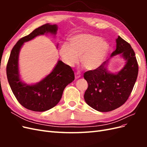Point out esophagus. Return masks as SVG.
I'll return each mask as SVG.
<instances>
[{
  "label": "esophagus",
  "mask_w": 147,
  "mask_h": 147,
  "mask_svg": "<svg viewBox=\"0 0 147 147\" xmlns=\"http://www.w3.org/2000/svg\"><path fill=\"white\" fill-rule=\"evenodd\" d=\"M75 78L78 79V78H79L80 77H81V75H80V74L78 72H77V73L75 74Z\"/></svg>",
  "instance_id": "obj_1"
}]
</instances>
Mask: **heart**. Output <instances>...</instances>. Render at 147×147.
Masks as SVG:
<instances>
[{
  "label": "heart",
  "mask_w": 147,
  "mask_h": 147,
  "mask_svg": "<svg viewBox=\"0 0 147 147\" xmlns=\"http://www.w3.org/2000/svg\"><path fill=\"white\" fill-rule=\"evenodd\" d=\"M109 43L105 39L89 34H80L69 38L68 45L59 48V55L64 63L74 67L80 61L88 70L98 69L103 64L110 50Z\"/></svg>",
  "instance_id": "1"
}]
</instances>
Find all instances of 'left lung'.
<instances>
[{
	"instance_id": "left-lung-1",
	"label": "left lung",
	"mask_w": 147,
	"mask_h": 147,
	"mask_svg": "<svg viewBox=\"0 0 147 147\" xmlns=\"http://www.w3.org/2000/svg\"><path fill=\"white\" fill-rule=\"evenodd\" d=\"M117 47L110 57L120 55L126 64L118 73L107 70L110 59L98 69L84 74L88 84L84 99L91 107L99 112H110L123 105L128 99L137 78L139 67L135 53L131 45L118 36Z\"/></svg>"
}]
</instances>
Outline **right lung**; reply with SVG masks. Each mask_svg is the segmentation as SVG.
<instances>
[{
	"label": "right lung",
	"mask_w": 147,
	"mask_h": 147,
	"mask_svg": "<svg viewBox=\"0 0 147 147\" xmlns=\"http://www.w3.org/2000/svg\"><path fill=\"white\" fill-rule=\"evenodd\" d=\"M57 30L56 24L48 23L21 38L12 48L7 65V79L13 94L21 105L34 112H45L58 104L65 88L74 80V72L70 66L59 60L52 72L40 82L26 84L20 77L19 53L24 42L45 34L56 35Z\"/></svg>",
	"instance_id": "obj_1"
}]
</instances>
